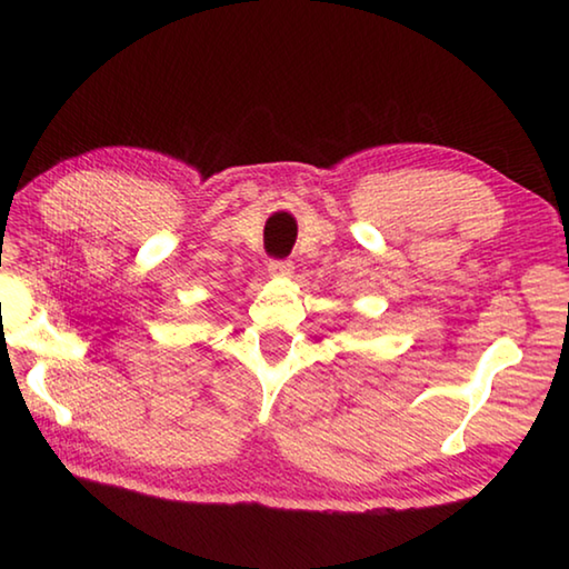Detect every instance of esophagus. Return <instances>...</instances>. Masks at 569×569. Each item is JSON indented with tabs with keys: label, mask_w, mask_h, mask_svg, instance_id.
<instances>
[{
	"label": "esophagus",
	"mask_w": 569,
	"mask_h": 569,
	"mask_svg": "<svg viewBox=\"0 0 569 569\" xmlns=\"http://www.w3.org/2000/svg\"><path fill=\"white\" fill-rule=\"evenodd\" d=\"M268 273H271L273 278H291L293 263L291 261H271L268 263Z\"/></svg>",
	"instance_id": "1"
}]
</instances>
